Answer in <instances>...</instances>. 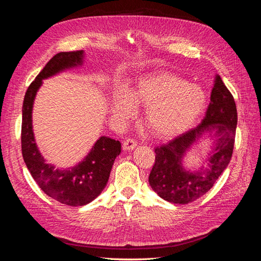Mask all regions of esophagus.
<instances>
[{
  "mask_svg": "<svg viewBox=\"0 0 261 261\" xmlns=\"http://www.w3.org/2000/svg\"><path fill=\"white\" fill-rule=\"evenodd\" d=\"M137 144L134 139H126L123 143V149L125 151H129V150H133L134 148H136Z\"/></svg>",
  "mask_w": 261,
  "mask_h": 261,
  "instance_id": "obj_1",
  "label": "esophagus"
}]
</instances>
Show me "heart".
Returning <instances> with one entry per match:
<instances>
[{"label": "heart", "instance_id": "obj_1", "mask_svg": "<svg viewBox=\"0 0 261 261\" xmlns=\"http://www.w3.org/2000/svg\"><path fill=\"white\" fill-rule=\"evenodd\" d=\"M207 92L172 73L141 77L130 93L118 90L113 101L114 120L122 123L136 114V105L147 107L145 123L161 138L180 135L197 122L207 107Z\"/></svg>", "mask_w": 261, "mask_h": 261}]
</instances>
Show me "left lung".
<instances>
[{"mask_svg": "<svg viewBox=\"0 0 261 261\" xmlns=\"http://www.w3.org/2000/svg\"><path fill=\"white\" fill-rule=\"evenodd\" d=\"M238 112L231 92L216 75L206 116L197 127L156 147L155 162L149 184L162 199L172 203H189L200 198L216 183L230 163ZM212 143L207 164L199 169L185 167L184 159L194 145L201 141Z\"/></svg>", "mask_w": 261, "mask_h": 261, "instance_id": "1", "label": "left lung"}]
</instances>
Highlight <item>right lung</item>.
<instances>
[{
  "label": "right lung",
  "mask_w": 261,
  "mask_h": 261,
  "mask_svg": "<svg viewBox=\"0 0 261 261\" xmlns=\"http://www.w3.org/2000/svg\"><path fill=\"white\" fill-rule=\"evenodd\" d=\"M85 55L83 50L54 55L28 87L22 103L21 151L26 167L46 195L72 207L85 206L102 193L116 156L121 153V143L101 136L84 159L74 167L55 168L54 164L46 162L37 146L33 128V109L43 81L66 70L82 67Z\"/></svg>",
  "instance_id": "add662e5"
}]
</instances>
